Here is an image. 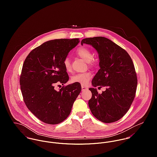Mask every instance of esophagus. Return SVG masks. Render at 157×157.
<instances>
[{"instance_id": "34e87169", "label": "esophagus", "mask_w": 157, "mask_h": 157, "mask_svg": "<svg viewBox=\"0 0 157 157\" xmlns=\"http://www.w3.org/2000/svg\"><path fill=\"white\" fill-rule=\"evenodd\" d=\"M88 89L87 87H86V86H82V91H84V90H87Z\"/></svg>"}]
</instances>
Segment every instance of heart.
I'll list each match as a JSON object with an SVG mask.
<instances>
[{
  "instance_id": "1",
  "label": "heart",
  "mask_w": 157,
  "mask_h": 157,
  "mask_svg": "<svg viewBox=\"0 0 157 157\" xmlns=\"http://www.w3.org/2000/svg\"><path fill=\"white\" fill-rule=\"evenodd\" d=\"M76 54L86 62H88L89 65H92V60L94 56L90 50L86 47H80L76 51ZM63 67L66 71L69 72L71 70V61L69 57H66L63 62ZM92 77V75L90 72H86L82 73H78L74 75L71 78V82L72 83H77L83 86L86 85Z\"/></svg>"
}]
</instances>
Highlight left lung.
Listing matches in <instances>:
<instances>
[{"label":"left lung","instance_id":"8db88e82","mask_svg":"<svg viewBox=\"0 0 157 157\" xmlns=\"http://www.w3.org/2000/svg\"><path fill=\"white\" fill-rule=\"evenodd\" d=\"M83 44L92 45L98 53L100 69L92 86L106 87L101 94L96 88L89 89L90 110L103 123L117 121L128 111L135 96L137 77L132 60L126 51L104 37L86 38L81 42Z\"/></svg>","mask_w":157,"mask_h":157}]
</instances>
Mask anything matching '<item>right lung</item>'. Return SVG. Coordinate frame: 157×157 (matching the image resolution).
I'll return each mask as SVG.
<instances>
[{
  "mask_svg": "<svg viewBox=\"0 0 157 157\" xmlns=\"http://www.w3.org/2000/svg\"><path fill=\"white\" fill-rule=\"evenodd\" d=\"M79 42V39L46 42L32 50L24 61L20 77L23 101L28 109L45 123L63 121L80 93L81 85L77 83L63 86L59 91L54 86L57 82L63 85L68 81L63 62Z\"/></svg>",
  "mask_w": 157,
  "mask_h": 157,
  "instance_id": "obj_1",
  "label": "right lung"
}]
</instances>
